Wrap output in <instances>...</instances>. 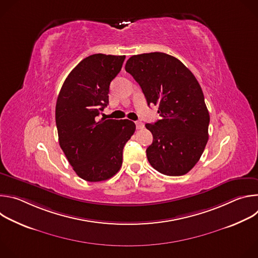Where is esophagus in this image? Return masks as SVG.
I'll use <instances>...</instances> for the list:
<instances>
[{
    "mask_svg": "<svg viewBox=\"0 0 258 258\" xmlns=\"http://www.w3.org/2000/svg\"><path fill=\"white\" fill-rule=\"evenodd\" d=\"M135 123H136V126H137L138 130L144 128V123H143V122H141V121H136Z\"/></svg>",
    "mask_w": 258,
    "mask_h": 258,
    "instance_id": "obj_1",
    "label": "esophagus"
}]
</instances>
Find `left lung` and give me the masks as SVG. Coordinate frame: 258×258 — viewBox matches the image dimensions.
<instances>
[{
    "mask_svg": "<svg viewBox=\"0 0 258 258\" xmlns=\"http://www.w3.org/2000/svg\"><path fill=\"white\" fill-rule=\"evenodd\" d=\"M125 71L140 85L148 105L158 106L160 119L146 124L153 135L146 150L148 161L163 174H186L208 141L210 118L198 81L178 59L160 52L132 56Z\"/></svg>",
    "mask_w": 258,
    "mask_h": 258,
    "instance_id": "left-lung-1",
    "label": "left lung"
}]
</instances>
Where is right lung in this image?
I'll return each mask as SVG.
<instances>
[{
    "instance_id": "1",
    "label": "right lung",
    "mask_w": 258,
    "mask_h": 258,
    "mask_svg": "<svg viewBox=\"0 0 258 258\" xmlns=\"http://www.w3.org/2000/svg\"><path fill=\"white\" fill-rule=\"evenodd\" d=\"M124 59L105 54L85 58L71 70L57 98L59 145L73 170L88 181L106 180L118 172L123 147L136 131L128 119H98Z\"/></svg>"
}]
</instances>
